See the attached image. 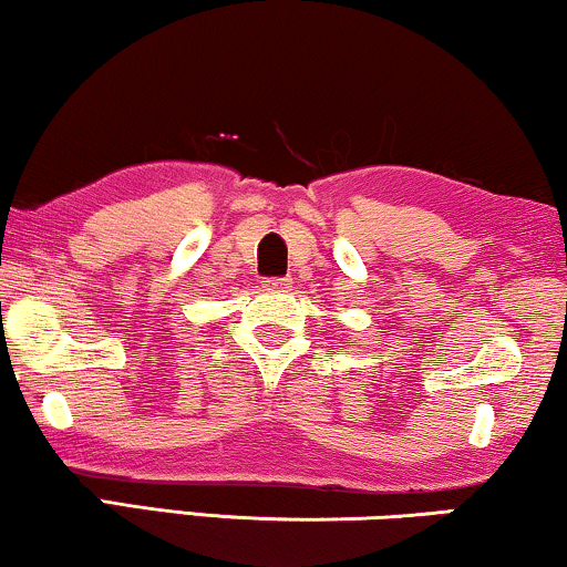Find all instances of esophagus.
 Listing matches in <instances>:
<instances>
[{"mask_svg":"<svg viewBox=\"0 0 567 567\" xmlns=\"http://www.w3.org/2000/svg\"><path fill=\"white\" fill-rule=\"evenodd\" d=\"M262 289L286 291V289H291V278H266V281H262Z\"/></svg>","mask_w":567,"mask_h":567,"instance_id":"1","label":"esophagus"}]
</instances>
